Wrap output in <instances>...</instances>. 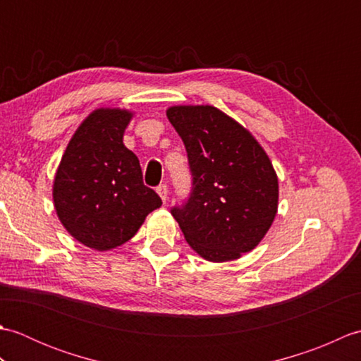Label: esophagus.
Segmentation results:
<instances>
[{
	"instance_id": "esophagus-1",
	"label": "esophagus",
	"mask_w": 361,
	"mask_h": 361,
	"mask_svg": "<svg viewBox=\"0 0 361 361\" xmlns=\"http://www.w3.org/2000/svg\"><path fill=\"white\" fill-rule=\"evenodd\" d=\"M157 192H158V195L161 197V200H163V202L166 203V200H167V195H169V189H167V186H166V185H159V186L157 188Z\"/></svg>"
}]
</instances>
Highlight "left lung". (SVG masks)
Wrapping results in <instances>:
<instances>
[{"instance_id":"obj_1","label":"left lung","mask_w":361,"mask_h":361,"mask_svg":"<svg viewBox=\"0 0 361 361\" xmlns=\"http://www.w3.org/2000/svg\"><path fill=\"white\" fill-rule=\"evenodd\" d=\"M192 189L171 209L186 242L211 262L239 259L264 239L278 211V176L264 149L211 105L171 106Z\"/></svg>"}]
</instances>
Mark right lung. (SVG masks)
Segmentation results:
<instances>
[{
  "label": "right lung",
  "mask_w": 361,
  "mask_h": 361,
  "mask_svg": "<svg viewBox=\"0 0 361 361\" xmlns=\"http://www.w3.org/2000/svg\"><path fill=\"white\" fill-rule=\"evenodd\" d=\"M130 119L127 110L91 113L71 137L54 180L60 221L74 239L99 251L132 239L163 203L144 186L140 159L122 142Z\"/></svg>",
  "instance_id": "obj_1"
}]
</instances>
